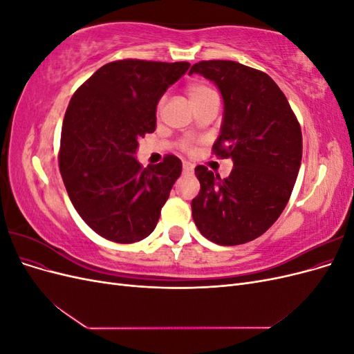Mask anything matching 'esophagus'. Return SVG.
<instances>
[{"instance_id":"1","label":"esophagus","mask_w":354,"mask_h":354,"mask_svg":"<svg viewBox=\"0 0 354 354\" xmlns=\"http://www.w3.org/2000/svg\"><path fill=\"white\" fill-rule=\"evenodd\" d=\"M183 173L185 174H192L194 173V165L190 162H183Z\"/></svg>"}]
</instances>
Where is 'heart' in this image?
Returning <instances> with one entry per match:
<instances>
[{
    "label": "heart",
    "instance_id": "b5f03b06",
    "mask_svg": "<svg viewBox=\"0 0 354 354\" xmlns=\"http://www.w3.org/2000/svg\"><path fill=\"white\" fill-rule=\"evenodd\" d=\"M187 94H189V99L192 103H196L202 99L209 97V95L217 94L212 88H209L208 85L202 84V82H192L187 85ZM185 146L187 147V143H185Z\"/></svg>",
    "mask_w": 354,
    "mask_h": 354
}]
</instances>
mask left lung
<instances>
[{
  "label": "left lung",
  "mask_w": 354,
  "mask_h": 354,
  "mask_svg": "<svg viewBox=\"0 0 354 354\" xmlns=\"http://www.w3.org/2000/svg\"><path fill=\"white\" fill-rule=\"evenodd\" d=\"M212 81L224 103L217 156L232 158L229 177L198 165L192 201L199 232L218 245L246 243L279 218L301 165V128L285 94L269 75L232 60L199 62L189 75Z\"/></svg>",
  "instance_id": "obj_1"
}]
</instances>
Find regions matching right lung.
Here are the masks:
<instances>
[{"instance_id":"add662e5","label":"right lung","mask_w":354,"mask_h":354,"mask_svg":"<svg viewBox=\"0 0 354 354\" xmlns=\"http://www.w3.org/2000/svg\"><path fill=\"white\" fill-rule=\"evenodd\" d=\"M187 62L118 60L95 71L72 95L59 167L72 205L104 239L133 243L151 234L181 160L168 155L142 168L138 140L156 128V106L187 72Z\"/></svg>"}]
</instances>
